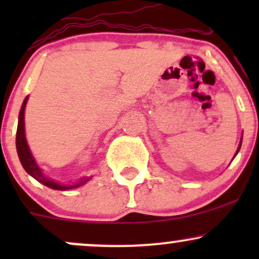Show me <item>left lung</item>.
<instances>
[{
    "label": "left lung",
    "mask_w": 259,
    "mask_h": 259,
    "mask_svg": "<svg viewBox=\"0 0 259 259\" xmlns=\"http://www.w3.org/2000/svg\"><path fill=\"white\" fill-rule=\"evenodd\" d=\"M241 142H242V141H240V145H239V148H237V151H236V153H235V156H236V154H237V152H239V151H240V147H241Z\"/></svg>",
    "instance_id": "obj_1"
}]
</instances>
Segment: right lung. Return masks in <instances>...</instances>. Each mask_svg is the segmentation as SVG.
Returning <instances> with one entry per match:
<instances>
[{"instance_id": "obj_1", "label": "right lung", "mask_w": 259, "mask_h": 259, "mask_svg": "<svg viewBox=\"0 0 259 259\" xmlns=\"http://www.w3.org/2000/svg\"><path fill=\"white\" fill-rule=\"evenodd\" d=\"M28 102V96L25 97L24 102H23L22 108L19 112V118H18V127H17V136H16V146H17V152L18 157H19L20 163H22L23 168L25 169V171L28 174H30L32 178H35L37 181H40L41 184H44L45 186L51 187L53 190H61V191H65V190L75 189L84 185L85 183H88L90 180V178H81L78 183H75L74 185H62V184L57 183V181L50 179L46 175L42 173L40 168H38L37 163L35 162V158L32 157L30 148L28 146V142L25 139V124H24V112H25V106Z\"/></svg>"}]
</instances>
